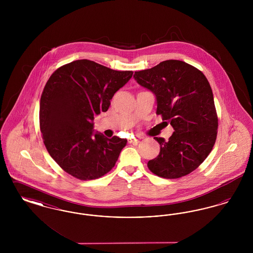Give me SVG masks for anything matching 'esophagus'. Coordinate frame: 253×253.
<instances>
[{"label": "esophagus", "mask_w": 253, "mask_h": 253, "mask_svg": "<svg viewBox=\"0 0 253 253\" xmlns=\"http://www.w3.org/2000/svg\"><path fill=\"white\" fill-rule=\"evenodd\" d=\"M128 142H129V143H134V142H137V139L134 138V137L129 138V139H128Z\"/></svg>", "instance_id": "esophagus-1"}]
</instances>
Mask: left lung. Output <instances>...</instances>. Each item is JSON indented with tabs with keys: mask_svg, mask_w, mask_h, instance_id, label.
Instances as JSON below:
<instances>
[{
	"mask_svg": "<svg viewBox=\"0 0 253 253\" xmlns=\"http://www.w3.org/2000/svg\"><path fill=\"white\" fill-rule=\"evenodd\" d=\"M133 78L156 95L157 115L174 130L168 141L154 137L160 153L148 162V168L167 179L191 173L210 155L216 140L218 118L207 78L193 65L177 60L136 71Z\"/></svg>",
	"mask_w": 253,
	"mask_h": 253,
	"instance_id": "obj_1",
	"label": "left lung"
}]
</instances>
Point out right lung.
I'll list each match as a JSON object with an SVG mask.
<instances>
[{
	"mask_svg": "<svg viewBox=\"0 0 253 253\" xmlns=\"http://www.w3.org/2000/svg\"><path fill=\"white\" fill-rule=\"evenodd\" d=\"M132 71H116L89 60H74L51 75L40 102V128L49 155L81 180L110 171L127 139L93 133L94 117L106 112Z\"/></svg>",
	"mask_w": 253,
	"mask_h": 253,
	"instance_id": "obj_1",
	"label": "right lung"
}]
</instances>
